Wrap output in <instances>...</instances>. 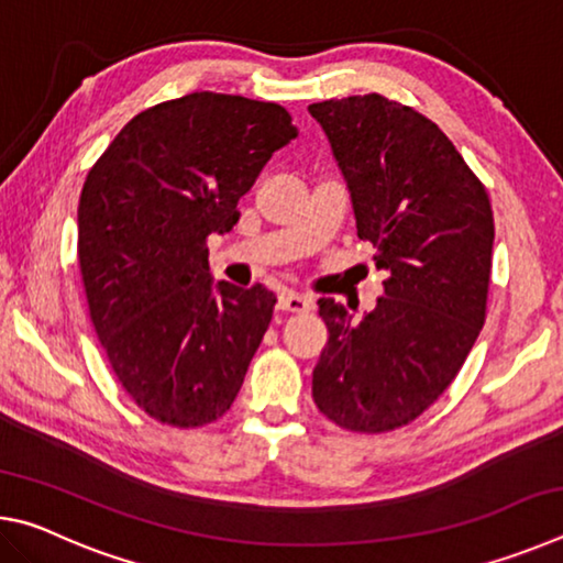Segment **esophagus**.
Wrapping results in <instances>:
<instances>
[{"instance_id":"obj_1","label":"esophagus","mask_w":563,"mask_h":563,"mask_svg":"<svg viewBox=\"0 0 563 563\" xmlns=\"http://www.w3.org/2000/svg\"><path fill=\"white\" fill-rule=\"evenodd\" d=\"M312 308V298L310 295H300V292H280L278 298V310H288V312H308Z\"/></svg>"}]
</instances>
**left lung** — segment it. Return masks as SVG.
Here are the masks:
<instances>
[{
    "mask_svg": "<svg viewBox=\"0 0 563 563\" xmlns=\"http://www.w3.org/2000/svg\"><path fill=\"white\" fill-rule=\"evenodd\" d=\"M347 180L360 241L387 271L375 310L352 322L320 298L328 328L312 399L347 432L383 434L430 409L487 320L489 194L444 131L379 93L310 103Z\"/></svg>",
    "mask_w": 563,
    "mask_h": 563,
    "instance_id": "left-lung-1",
    "label": "left lung"
}]
</instances>
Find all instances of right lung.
Masks as SVG:
<instances>
[{"instance_id":"right-lung-1","label":"right lung","mask_w":563,"mask_h":563,"mask_svg":"<svg viewBox=\"0 0 563 563\" xmlns=\"http://www.w3.org/2000/svg\"><path fill=\"white\" fill-rule=\"evenodd\" d=\"M298 136L280 103L194 91L123 126L79 198V268L113 375L156 422L196 430L231 409L275 295L208 273V235Z\"/></svg>"}]
</instances>
